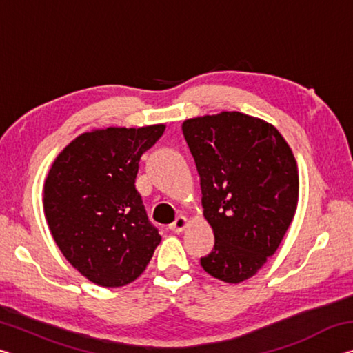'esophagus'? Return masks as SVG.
<instances>
[{
	"label": "esophagus",
	"instance_id": "esophagus-1",
	"mask_svg": "<svg viewBox=\"0 0 353 353\" xmlns=\"http://www.w3.org/2000/svg\"><path fill=\"white\" fill-rule=\"evenodd\" d=\"M188 219L185 216H177L176 221L172 224H170V230L174 232V234H181V232L187 227Z\"/></svg>",
	"mask_w": 353,
	"mask_h": 353
}]
</instances>
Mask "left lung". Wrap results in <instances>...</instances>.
Returning a JSON list of instances; mask_svg holds the SVG:
<instances>
[{
    "label": "left lung",
    "mask_w": 353,
    "mask_h": 353,
    "mask_svg": "<svg viewBox=\"0 0 353 353\" xmlns=\"http://www.w3.org/2000/svg\"><path fill=\"white\" fill-rule=\"evenodd\" d=\"M182 132L214 234L201 266L214 279L240 283L274 255L294 218L296 159L272 124L240 112L187 119Z\"/></svg>",
    "instance_id": "left-lung-1"
}]
</instances>
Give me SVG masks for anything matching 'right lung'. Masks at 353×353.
Wrapping results in <instances>:
<instances>
[{
    "mask_svg": "<svg viewBox=\"0 0 353 353\" xmlns=\"http://www.w3.org/2000/svg\"><path fill=\"white\" fill-rule=\"evenodd\" d=\"M163 124L107 128L77 137L57 155L45 181V216L65 259L107 288L134 282L162 236L135 188L141 155Z\"/></svg>",
    "mask_w": 353,
    "mask_h": 353,
    "instance_id": "add662e5",
    "label": "right lung"
}]
</instances>
